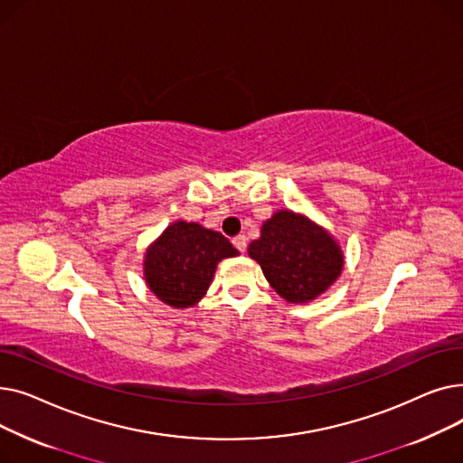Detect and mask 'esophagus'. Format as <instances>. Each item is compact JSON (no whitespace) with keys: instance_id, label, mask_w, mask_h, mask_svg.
<instances>
[{"instance_id":"1","label":"esophagus","mask_w":463,"mask_h":463,"mask_svg":"<svg viewBox=\"0 0 463 463\" xmlns=\"http://www.w3.org/2000/svg\"><path fill=\"white\" fill-rule=\"evenodd\" d=\"M232 244H234V248H236L240 253H244L246 248H248V238H246L244 234H238V236L232 238Z\"/></svg>"}]
</instances>
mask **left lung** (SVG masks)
Listing matches in <instances>:
<instances>
[{
	"label": "left lung",
	"instance_id": "left-lung-1",
	"mask_svg": "<svg viewBox=\"0 0 463 463\" xmlns=\"http://www.w3.org/2000/svg\"><path fill=\"white\" fill-rule=\"evenodd\" d=\"M248 255L260 264L266 281L288 304H307L321 297L345 264L339 241L293 210H278L266 219Z\"/></svg>",
	"mask_w": 463,
	"mask_h": 463
}]
</instances>
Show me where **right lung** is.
Masks as SVG:
<instances>
[{
	"mask_svg": "<svg viewBox=\"0 0 463 463\" xmlns=\"http://www.w3.org/2000/svg\"><path fill=\"white\" fill-rule=\"evenodd\" d=\"M236 255L222 232L178 219L146 248L142 274L163 304L185 309L204 298L219 260Z\"/></svg>",
	"mask_w": 463,
	"mask_h": 463,
	"instance_id": "obj_1",
	"label": "right lung"
}]
</instances>
